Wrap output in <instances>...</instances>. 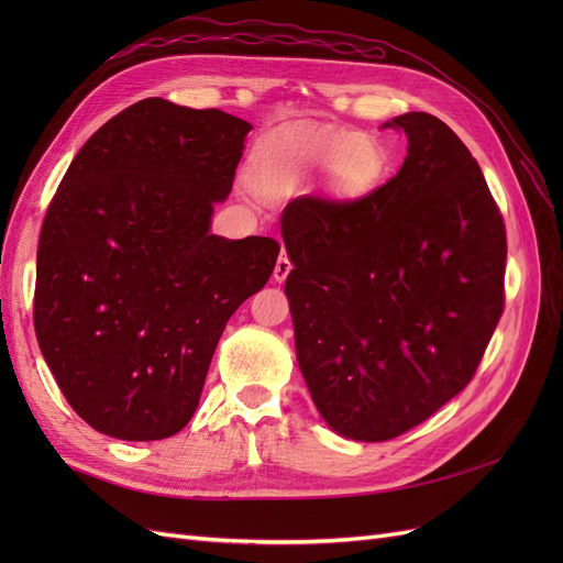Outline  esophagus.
I'll return each instance as SVG.
<instances>
[{"label":"esophagus","instance_id":"1","mask_svg":"<svg viewBox=\"0 0 563 563\" xmlns=\"http://www.w3.org/2000/svg\"><path fill=\"white\" fill-rule=\"evenodd\" d=\"M291 267L294 265H291V261H288L286 251H282L277 263H275V272H272V277H275V282H284L288 275H291Z\"/></svg>","mask_w":563,"mask_h":563}]
</instances>
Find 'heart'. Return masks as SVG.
Instances as JSON below:
<instances>
[{"label":"heart","mask_w":563,"mask_h":563,"mask_svg":"<svg viewBox=\"0 0 563 563\" xmlns=\"http://www.w3.org/2000/svg\"><path fill=\"white\" fill-rule=\"evenodd\" d=\"M327 172V190L338 201L368 195L385 174L380 147L354 131H323L300 135L272 152L258 164L255 185L265 195Z\"/></svg>","instance_id":"obj_1"}]
</instances>
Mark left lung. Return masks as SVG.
I'll use <instances>...</instances> for the list:
<instances>
[{
  "label": "left lung",
  "instance_id": "obj_1",
  "mask_svg": "<svg viewBox=\"0 0 563 563\" xmlns=\"http://www.w3.org/2000/svg\"><path fill=\"white\" fill-rule=\"evenodd\" d=\"M395 178L354 201L282 211L296 360L329 428L387 441L465 389L503 314L505 225L476 159L428 112Z\"/></svg>",
  "mask_w": 563,
  "mask_h": 563
}]
</instances>
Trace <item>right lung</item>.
<instances>
[{
	"mask_svg": "<svg viewBox=\"0 0 563 563\" xmlns=\"http://www.w3.org/2000/svg\"><path fill=\"white\" fill-rule=\"evenodd\" d=\"M253 126L145 98L77 152L37 249L35 331L75 413L155 441L195 416L228 319L275 269L269 236L211 234Z\"/></svg>",
	"mask_w": 563,
	"mask_h": 563,
	"instance_id": "add662e5",
	"label": "right lung"
}]
</instances>
